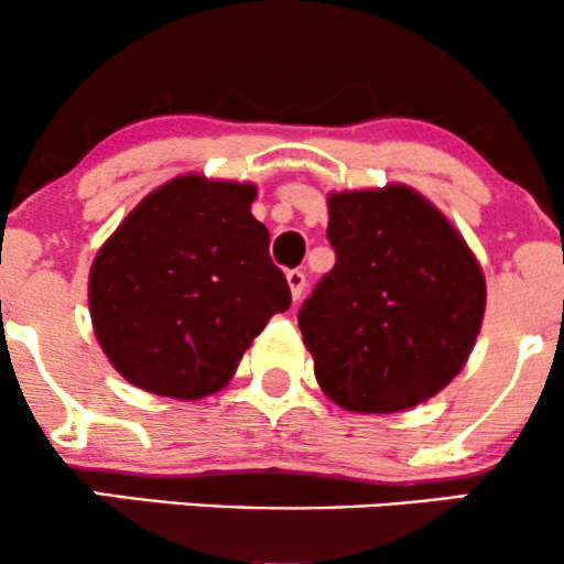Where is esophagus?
<instances>
[{"label": "esophagus", "mask_w": 564, "mask_h": 564, "mask_svg": "<svg viewBox=\"0 0 564 564\" xmlns=\"http://www.w3.org/2000/svg\"><path fill=\"white\" fill-rule=\"evenodd\" d=\"M286 281H289V289H291V296H294V302L302 300L304 286H307V278H304L302 270H289Z\"/></svg>", "instance_id": "1"}]
</instances>
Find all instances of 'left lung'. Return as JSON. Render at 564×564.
<instances>
[{
    "label": "left lung",
    "instance_id": "1",
    "mask_svg": "<svg viewBox=\"0 0 564 564\" xmlns=\"http://www.w3.org/2000/svg\"><path fill=\"white\" fill-rule=\"evenodd\" d=\"M336 264L300 310L321 390L355 413L413 408L467 366L485 315L477 257L408 185L328 193Z\"/></svg>",
    "mask_w": 564,
    "mask_h": 564
}]
</instances>
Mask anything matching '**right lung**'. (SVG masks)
<instances>
[{
    "label": "right lung",
    "instance_id": "1",
    "mask_svg": "<svg viewBox=\"0 0 564 564\" xmlns=\"http://www.w3.org/2000/svg\"><path fill=\"white\" fill-rule=\"evenodd\" d=\"M257 185L180 174L129 212L89 268L102 352L140 390L200 400L223 390L275 313L286 275L251 215Z\"/></svg>",
    "mask_w": 564,
    "mask_h": 564
}]
</instances>
